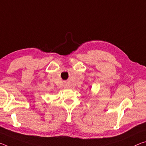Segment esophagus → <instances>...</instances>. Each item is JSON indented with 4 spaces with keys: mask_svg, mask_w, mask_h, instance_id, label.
Instances as JSON below:
<instances>
[{
    "mask_svg": "<svg viewBox=\"0 0 146 146\" xmlns=\"http://www.w3.org/2000/svg\"><path fill=\"white\" fill-rule=\"evenodd\" d=\"M65 86H67V84H65Z\"/></svg>",
    "mask_w": 146,
    "mask_h": 146,
    "instance_id": "34e87169",
    "label": "esophagus"
}]
</instances>
